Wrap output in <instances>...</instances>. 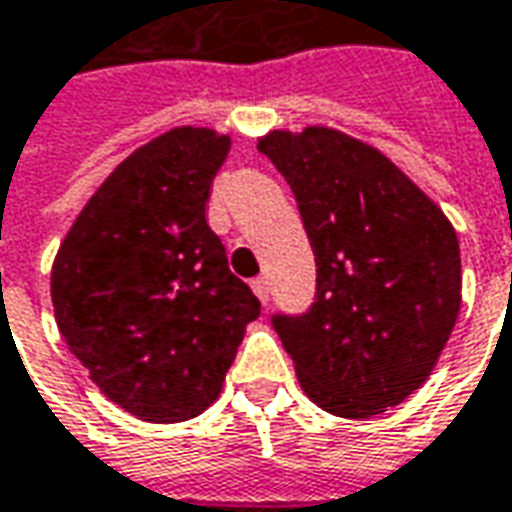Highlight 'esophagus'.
<instances>
[{"label":"esophagus","mask_w":512,"mask_h":512,"mask_svg":"<svg viewBox=\"0 0 512 512\" xmlns=\"http://www.w3.org/2000/svg\"><path fill=\"white\" fill-rule=\"evenodd\" d=\"M252 289H255V294L260 297V303L266 306V303H269V280H266V277H255V280H252Z\"/></svg>","instance_id":"esophagus-1"}]
</instances>
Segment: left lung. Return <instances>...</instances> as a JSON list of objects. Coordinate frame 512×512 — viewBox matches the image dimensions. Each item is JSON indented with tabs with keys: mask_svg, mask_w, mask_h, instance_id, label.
I'll use <instances>...</instances> for the list:
<instances>
[{
	"mask_svg": "<svg viewBox=\"0 0 512 512\" xmlns=\"http://www.w3.org/2000/svg\"><path fill=\"white\" fill-rule=\"evenodd\" d=\"M257 150L291 186L317 263L314 303L274 311V331L323 411L382 414L428 379L459 317L456 232L405 172L357 138L277 130Z\"/></svg>",
	"mask_w": 512,
	"mask_h": 512,
	"instance_id": "8db88e82",
	"label": "left lung"
}]
</instances>
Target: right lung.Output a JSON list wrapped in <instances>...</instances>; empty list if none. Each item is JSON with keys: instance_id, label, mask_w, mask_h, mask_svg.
<instances>
[{"instance_id": "obj_1", "label": "right lung", "mask_w": 512, "mask_h": 512, "mask_svg": "<svg viewBox=\"0 0 512 512\" xmlns=\"http://www.w3.org/2000/svg\"><path fill=\"white\" fill-rule=\"evenodd\" d=\"M229 135L178 127L98 186L53 263L62 337L98 388L147 422H184L221 394L260 300L206 223Z\"/></svg>"}]
</instances>
